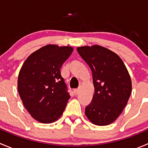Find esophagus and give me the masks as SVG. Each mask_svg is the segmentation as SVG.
<instances>
[{
    "label": "esophagus",
    "instance_id": "34e87169",
    "mask_svg": "<svg viewBox=\"0 0 148 148\" xmlns=\"http://www.w3.org/2000/svg\"><path fill=\"white\" fill-rule=\"evenodd\" d=\"M74 95H77L79 94V89H75L74 90Z\"/></svg>",
    "mask_w": 148,
    "mask_h": 148
}]
</instances>
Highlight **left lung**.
<instances>
[{
    "instance_id": "8db88e82",
    "label": "left lung",
    "mask_w": 148,
    "mask_h": 148,
    "mask_svg": "<svg viewBox=\"0 0 148 148\" xmlns=\"http://www.w3.org/2000/svg\"><path fill=\"white\" fill-rule=\"evenodd\" d=\"M79 54L90 67L95 94L85 114L96 125L112 123L127 105L132 92L130 76L120 56L99 45L81 46Z\"/></svg>"
}]
</instances>
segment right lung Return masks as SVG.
Returning a JSON list of instances; mask_svg holds the SVG:
<instances>
[{
    "label": "right lung",
    "instance_id": "add662e5",
    "mask_svg": "<svg viewBox=\"0 0 148 148\" xmlns=\"http://www.w3.org/2000/svg\"><path fill=\"white\" fill-rule=\"evenodd\" d=\"M73 51L71 46L49 44L31 53L20 70L18 91L31 117L51 123L62 116L70 95L60 69Z\"/></svg>",
    "mask_w": 148,
    "mask_h": 148
}]
</instances>
